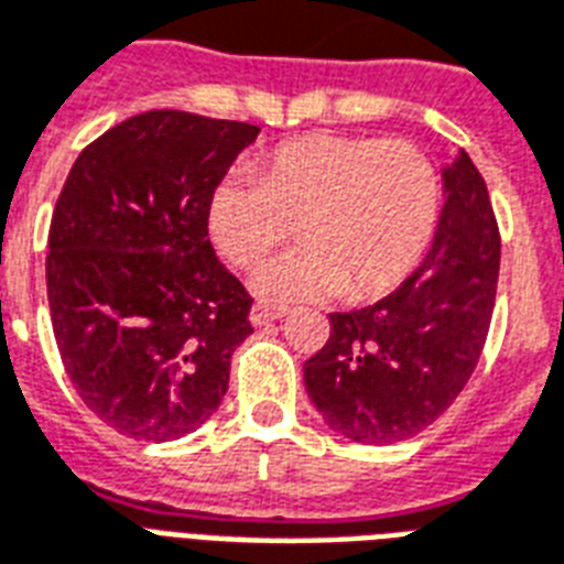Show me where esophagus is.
<instances>
[{
  "label": "esophagus",
  "mask_w": 564,
  "mask_h": 564,
  "mask_svg": "<svg viewBox=\"0 0 564 564\" xmlns=\"http://www.w3.org/2000/svg\"><path fill=\"white\" fill-rule=\"evenodd\" d=\"M285 314H288L285 305H268V303H259V305H252L250 321L256 323V326H264V323L279 321V317H285Z\"/></svg>",
  "instance_id": "esophagus-1"
}]
</instances>
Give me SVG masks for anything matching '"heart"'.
<instances>
[{
  "label": "heart",
  "instance_id": "obj_1",
  "mask_svg": "<svg viewBox=\"0 0 564 564\" xmlns=\"http://www.w3.org/2000/svg\"><path fill=\"white\" fill-rule=\"evenodd\" d=\"M441 187L405 141L308 134L279 143L261 173H229L208 196V232L235 264H256L294 223L305 243L264 261L252 288L268 300H368L403 282L430 247Z\"/></svg>",
  "mask_w": 564,
  "mask_h": 564
}]
</instances>
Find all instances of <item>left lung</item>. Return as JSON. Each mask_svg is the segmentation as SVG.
Returning <instances> with one entry per match:
<instances>
[{
	"label": "left lung",
	"instance_id": "left-lung-1",
	"mask_svg": "<svg viewBox=\"0 0 564 564\" xmlns=\"http://www.w3.org/2000/svg\"><path fill=\"white\" fill-rule=\"evenodd\" d=\"M444 208L421 268L379 303L329 314V341L303 365L329 430L394 444L426 430L468 386L486 344L500 273V232L465 150L441 170Z\"/></svg>",
	"mask_w": 564,
	"mask_h": 564
}]
</instances>
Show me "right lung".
<instances>
[{"mask_svg": "<svg viewBox=\"0 0 564 564\" xmlns=\"http://www.w3.org/2000/svg\"><path fill=\"white\" fill-rule=\"evenodd\" d=\"M259 126L129 117L82 150L50 226L46 294L78 397L120 435L182 438L229 388L250 294L208 241V196Z\"/></svg>", "mask_w": 564, "mask_h": 564, "instance_id": "1", "label": "right lung"}]
</instances>
